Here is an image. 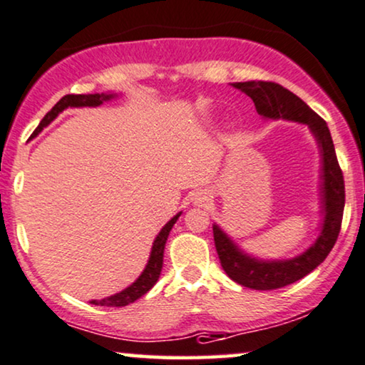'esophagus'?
<instances>
[{"label":"esophagus","instance_id":"1","mask_svg":"<svg viewBox=\"0 0 365 365\" xmlns=\"http://www.w3.org/2000/svg\"><path fill=\"white\" fill-rule=\"evenodd\" d=\"M210 200V195H208L207 192H198L195 197H193V205H198V207H202V205H205V203Z\"/></svg>","mask_w":365,"mask_h":365}]
</instances>
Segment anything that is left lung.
Masks as SVG:
<instances>
[{"label": "left lung", "instance_id": "obj_1", "mask_svg": "<svg viewBox=\"0 0 365 365\" xmlns=\"http://www.w3.org/2000/svg\"><path fill=\"white\" fill-rule=\"evenodd\" d=\"M233 88L250 96L264 120H287L307 125L320 153V232L314 244L290 259H259L242 250L220 225L213 223V240L222 269L233 282L254 290H272L294 284L322 264L341 232L346 188L329 126L297 95L272 81H240Z\"/></svg>", "mask_w": 365, "mask_h": 365}]
</instances>
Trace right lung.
<instances>
[{
  "mask_svg": "<svg viewBox=\"0 0 365 365\" xmlns=\"http://www.w3.org/2000/svg\"><path fill=\"white\" fill-rule=\"evenodd\" d=\"M116 93H93V95H65L63 98L58 101V103L53 106V108L45 115V118L41 120V123L38 125V128L33 132L31 138H35L36 135L41 133L43 128H46L48 125L51 123L53 120L56 118L58 115L61 113L63 110L66 108H81V106H100L103 101H110L116 98ZM182 215V212H178L177 215L165 223L162 230L158 232V235L155 237L152 252H150L148 262L145 265L142 274L138 275V279L133 282L132 285L121 290L118 294L110 295V297L100 299V300H90V304L93 305H101V307H125V305L133 304L135 300H138L142 295L148 292L150 289L157 284L160 272H162L163 267V250L165 244H167V239L170 235V230L175 225V222L178 220V217Z\"/></svg>",
  "mask_w": 365,
  "mask_h": 365,
  "instance_id": "1",
  "label": "right lung"
}]
</instances>
